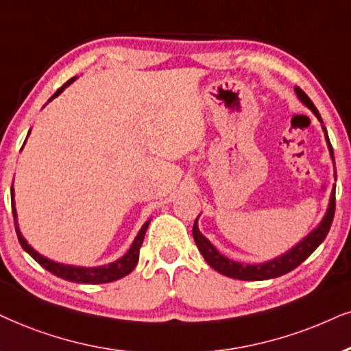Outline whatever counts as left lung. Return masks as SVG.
<instances>
[{"mask_svg": "<svg viewBox=\"0 0 351 351\" xmlns=\"http://www.w3.org/2000/svg\"><path fill=\"white\" fill-rule=\"evenodd\" d=\"M296 95H298L300 101L303 105L308 106L309 110L314 113V117L319 119L321 123L324 136H326V143H327V149H329L330 158L334 162V178L337 181V171H335V158H334V150H332L330 141H329V134H327L326 126H324L321 114H319L317 108L314 106V104L309 99L308 95L301 90L300 87H295ZM334 212H335V184L334 189L330 193V199H329V206H327L326 214H324L322 220L319 221V225L316 228L313 230L311 233H308L306 237L301 239L300 243L288 250L287 252H283L282 256L274 257V259L265 261V263L261 264H243V263H237V261L230 259V257L223 256L221 252L217 250V247L212 245L208 239L204 237V234L199 232L197 227V219L194 221V227H193V237L194 241H196L197 250L206 259V263L210 265L212 269L220 272L221 275H227V277L232 278H238V280H269V278H275V277H280V275H285L291 270L298 267L301 263H304L309 256L316 251V247L321 245V243L326 239L327 233H329L332 220H334Z\"/></svg>", "mask_w": 351, "mask_h": 351, "instance_id": "8db88e82", "label": "left lung"}]
</instances>
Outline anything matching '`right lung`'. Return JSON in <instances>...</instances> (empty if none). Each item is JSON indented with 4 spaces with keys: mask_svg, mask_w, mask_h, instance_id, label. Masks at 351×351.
<instances>
[{
    "mask_svg": "<svg viewBox=\"0 0 351 351\" xmlns=\"http://www.w3.org/2000/svg\"><path fill=\"white\" fill-rule=\"evenodd\" d=\"M76 79L77 77L69 79V81L66 82L63 87L58 88V90L55 92V95L50 97V100H48V101H51L53 99H56V97L60 95L66 87L71 86V84L76 81ZM29 134H30V131H29ZM29 134H27V137H29ZM25 141H27V139H25ZM22 147H24V145H22ZM11 204H12V215H14L16 233H17V238H19V243H21L22 250H24L25 252H29V254L32 256L34 259L37 261V263L42 265L43 269L48 270V272H51L53 275H56V277H60V278H64V280L76 282V283H90V285H97V283L114 282V280H118V278H123V277H126L128 274H131L132 269L136 267L137 261H139V250H141V246H143L145 232H147V227H149V223H150V220H147L143 225V227H141L139 233L136 234L134 241H132V245L130 246V250L126 251V254L119 257V259L113 261V263H110V264H105V265H97V267H82V265H71V264L56 263V261L48 259V257H45L43 254H40L38 251H35L34 247L27 243V239L22 237L19 223H17V212H16V202H14V188H12V186H11Z\"/></svg>",
    "mask_w": 351,
    "mask_h": 351,
    "instance_id": "right-lung-1",
    "label": "right lung"
}]
</instances>
